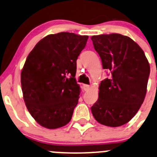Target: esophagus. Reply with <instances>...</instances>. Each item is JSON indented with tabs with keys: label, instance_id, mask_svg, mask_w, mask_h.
<instances>
[{
	"label": "esophagus",
	"instance_id": "esophagus-1",
	"mask_svg": "<svg viewBox=\"0 0 157 157\" xmlns=\"http://www.w3.org/2000/svg\"><path fill=\"white\" fill-rule=\"evenodd\" d=\"M83 90H84L85 91H87L88 90L90 89V85L83 84Z\"/></svg>",
	"mask_w": 157,
	"mask_h": 157
}]
</instances>
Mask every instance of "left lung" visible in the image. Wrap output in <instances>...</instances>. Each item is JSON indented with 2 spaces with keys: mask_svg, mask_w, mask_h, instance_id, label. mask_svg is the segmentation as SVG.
<instances>
[{
  "mask_svg": "<svg viewBox=\"0 0 157 157\" xmlns=\"http://www.w3.org/2000/svg\"><path fill=\"white\" fill-rule=\"evenodd\" d=\"M91 40L103 68L109 73L100 83L91 111L100 124L120 127L128 123L144 103L150 64L144 51L129 36L111 33L95 35Z\"/></svg>",
  "mask_w": 157,
  "mask_h": 157,
  "instance_id": "1",
  "label": "left lung"
}]
</instances>
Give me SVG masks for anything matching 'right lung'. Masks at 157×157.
I'll return each mask as SVG.
<instances>
[{
  "label": "right lung",
  "mask_w": 157,
  "mask_h": 157,
  "mask_svg": "<svg viewBox=\"0 0 157 157\" xmlns=\"http://www.w3.org/2000/svg\"><path fill=\"white\" fill-rule=\"evenodd\" d=\"M88 36L61 32L49 34L30 51L21 71L26 106L42 127L57 129L71 121L80 95L77 60Z\"/></svg>",
  "instance_id": "add662e5"
}]
</instances>
